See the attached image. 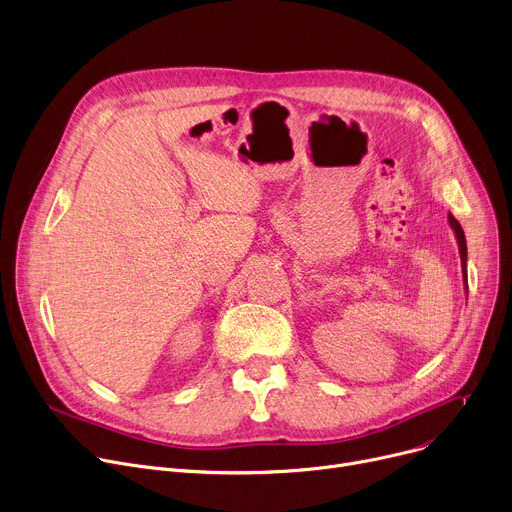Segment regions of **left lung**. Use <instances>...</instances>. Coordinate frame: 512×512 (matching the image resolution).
<instances>
[{
  "label": "left lung",
  "instance_id": "8db88e82",
  "mask_svg": "<svg viewBox=\"0 0 512 512\" xmlns=\"http://www.w3.org/2000/svg\"><path fill=\"white\" fill-rule=\"evenodd\" d=\"M448 225H450V229L455 231V237H457L459 254H461V266H463V283H465V289H467V242H465V233H463L461 223L450 213H448Z\"/></svg>",
  "mask_w": 512,
  "mask_h": 512
}]
</instances>
